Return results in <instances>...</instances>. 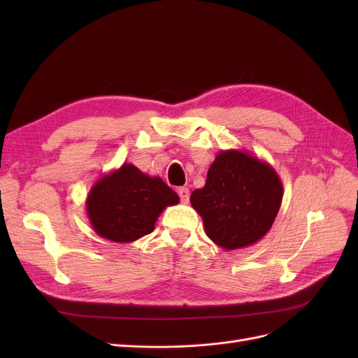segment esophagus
<instances>
[{
    "label": "esophagus",
    "mask_w": 358,
    "mask_h": 358,
    "mask_svg": "<svg viewBox=\"0 0 358 358\" xmlns=\"http://www.w3.org/2000/svg\"><path fill=\"white\" fill-rule=\"evenodd\" d=\"M178 194H179V197H180V200H182L183 203H188V201H189V189H188V188H185V187L179 188V189H178Z\"/></svg>",
    "instance_id": "obj_1"
}]
</instances>
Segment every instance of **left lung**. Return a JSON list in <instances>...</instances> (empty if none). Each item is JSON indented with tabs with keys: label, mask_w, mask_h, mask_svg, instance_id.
I'll return each mask as SVG.
<instances>
[{
	"label": "left lung",
	"mask_w": 358,
	"mask_h": 358,
	"mask_svg": "<svg viewBox=\"0 0 358 358\" xmlns=\"http://www.w3.org/2000/svg\"><path fill=\"white\" fill-rule=\"evenodd\" d=\"M282 182L266 161L239 149L221 150L191 204L209 239L227 251L243 249L272 229L282 203Z\"/></svg>",
	"instance_id": "1"
}]
</instances>
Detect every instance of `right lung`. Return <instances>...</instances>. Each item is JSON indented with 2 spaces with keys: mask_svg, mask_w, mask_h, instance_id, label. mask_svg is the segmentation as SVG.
<instances>
[{
  "mask_svg": "<svg viewBox=\"0 0 358 358\" xmlns=\"http://www.w3.org/2000/svg\"><path fill=\"white\" fill-rule=\"evenodd\" d=\"M178 203L179 196L161 178L125 162L94 183L86 215L99 236L129 243L152 233L161 212Z\"/></svg>",
  "mask_w": 358,
  "mask_h": 358,
  "instance_id": "add662e5",
  "label": "right lung"
}]
</instances>
